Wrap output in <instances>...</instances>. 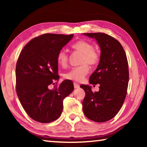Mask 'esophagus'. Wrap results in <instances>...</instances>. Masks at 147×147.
I'll return each mask as SVG.
<instances>
[{
	"instance_id": "esophagus-1",
	"label": "esophagus",
	"mask_w": 147,
	"mask_h": 147,
	"mask_svg": "<svg viewBox=\"0 0 147 147\" xmlns=\"http://www.w3.org/2000/svg\"><path fill=\"white\" fill-rule=\"evenodd\" d=\"M74 88H75V89H78V88H79V87H80V86H79V84H78V83H76V82H74Z\"/></svg>"
}]
</instances>
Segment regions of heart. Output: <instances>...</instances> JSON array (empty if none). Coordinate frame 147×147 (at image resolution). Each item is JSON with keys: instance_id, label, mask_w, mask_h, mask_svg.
I'll use <instances>...</instances> for the list:
<instances>
[{"instance_id": "b5f03b06", "label": "heart", "mask_w": 147, "mask_h": 147, "mask_svg": "<svg viewBox=\"0 0 147 147\" xmlns=\"http://www.w3.org/2000/svg\"><path fill=\"white\" fill-rule=\"evenodd\" d=\"M74 51L82 54L80 59L81 65L71 69L64 74V78L74 82H81L85 78L88 74L89 68L88 65L91 66L96 65L100 61V54L94 49L93 45L88 41L81 40L73 45ZM57 61L63 67L67 65L69 55L65 50H61L57 55Z\"/></svg>"}]
</instances>
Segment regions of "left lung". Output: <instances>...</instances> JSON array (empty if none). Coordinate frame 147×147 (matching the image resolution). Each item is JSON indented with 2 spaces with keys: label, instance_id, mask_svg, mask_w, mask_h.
<instances>
[{
  "label": "left lung",
  "instance_id": "obj_1",
  "mask_svg": "<svg viewBox=\"0 0 147 147\" xmlns=\"http://www.w3.org/2000/svg\"><path fill=\"white\" fill-rule=\"evenodd\" d=\"M94 38L100 47L97 68L89 78V83L100 84L93 93L91 86L82 84L86 93L82 102L84 115L91 121L103 123L113 119L125 100L129 80L128 63L121 44L104 33H85Z\"/></svg>",
  "mask_w": 147,
  "mask_h": 147
}]
</instances>
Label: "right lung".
I'll return each mask as SVG.
<instances>
[{"label": "right lung", "mask_w": 147, "mask_h": 147, "mask_svg": "<svg viewBox=\"0 0 147 147\" xmlns=\"http://www.w3.org/2000/svg\"><path fill=\"white\" fill-rule=\"evenodd\" d=\"M74 35L45 34L32 39L22 50L16 64V91L29 117L41 123L56 120L63 110L64 98L73 92V84L58 81L57 55Z\"/></svg>", "instance_id": "1"}]
</instances>
